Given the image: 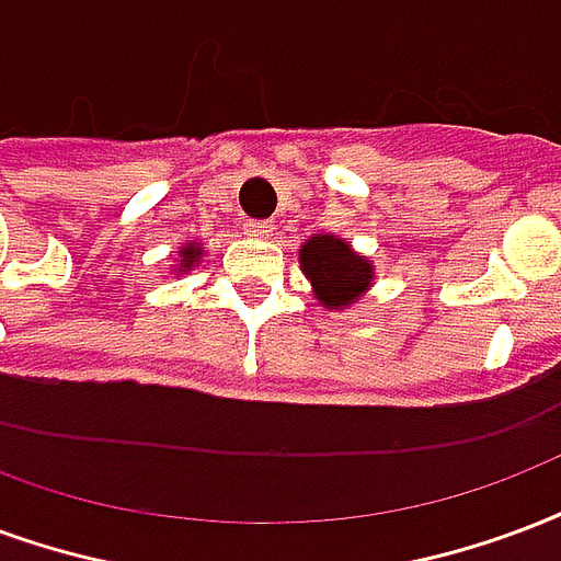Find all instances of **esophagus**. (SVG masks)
<instances>
[{
    "mask_svg": "<svg viewBox=\"0 0 561 561\" xmlns=\"http://www.w3.org/2000/svg\"><path fill=\"white\" fill-rule=\"evenodd\" d=\"M243 231H247L249 238H270L273 226L264 222V219H249V222H243Z\"/></svg>",
    "mask_w": 561,
    "mask_h": 561,
    "instance_id": "1",
    "label": "esophagus"
}]
</instances>
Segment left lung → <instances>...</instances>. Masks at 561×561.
<instances>
[{"instance_id": "8db88e82", "label": "left lung", "mask_w": 561, "mask_h": 561, "mask_svg": "<svg viewBox=\"0 0 561 561\" xmlns=\"http://www.w3.org/2000/svg\"><path fill=\"white\" fill-rule=\"evenodd\" d=\"M300 267L312 282L314 297L327 309H344L363 297L375 282V264L354 252L335 234H314L302 243Z\"/></svg>"}]
</instances>
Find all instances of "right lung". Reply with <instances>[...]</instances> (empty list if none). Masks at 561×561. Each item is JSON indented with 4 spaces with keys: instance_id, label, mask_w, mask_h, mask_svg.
<instances>
[{
    "instance_id": "right-lung-1",
    "label": "right lung",
    "mask_w": 561,
    "mask_h": 561,
    "mask_svg": "<svg viewBox=\"0 0 561 561\" xmlns=\"http://www.w3.org/2000/svg\"><path fill=\"white\" fill-rule=\"evenodd\" d=\"M202 243H186V247H181V264H178V273H186V270L196 267V261L202 259Z\"/></svg>"
}]
</instances>
